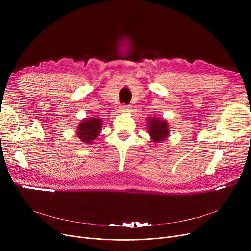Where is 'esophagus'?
<instances>
[{
  "mask_svg": "<svg viewBox=\"0 0 251 251\" xmlns=\"http://www.w3.org/2000/svg\"><path fill=\"white\" fill-rule=\"evenodd\" d=\"M119 109H120L121 112H128L129 111V105H127L125 103H122L120 107H119Z\"/></svg>",
  "mask_w": 251,
  "mask_h": 251,
  "instance_id": "34e87169",
  "label": "esophagus"
}]
</instances>
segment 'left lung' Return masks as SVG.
I'll return each instance as SVG.
<instances>
[{"label":"left lung","mask_w":251,"mask_h":251,"mask_svg":"<svg viewBox=\"0 0 251 251\" xmlns=\"http://www.w3.org/2000/svg\"><path fill=\"white\" fill-rule=\"evenodd\" d=\"M149 123H148V130H149V134L151 135V139L153 142H160L169 135V128H168V123L162 119L159 118H150L149 119Z\"/></svg>","instance_id":"obj_1"}]
</instances>
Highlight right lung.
I'll return each instance as SVG.
<instances>
[{
    "instance_id": "obj_1",
    "label": "right lung",
    "mask_w": 251,
    "mask_h": 251,
    "mask_svg": "<svg viewBox=\"0 0 251 251\" xmlns=\"http://www.w3.org/2000/svg\"><path fill=\"white\" fill-rule=\"evenodd\" d=\"M101 127V120L98 118H89L83 120L78 126L77 136L86 143H91L99 135Z\"/></svg>"
}]
</instances>
